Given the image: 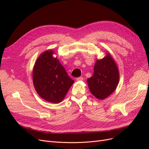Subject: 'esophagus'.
<instances>
[{
  "mask_svg": "<svg viewBox=\"0 0 149 149\" xmlns=\"http://www.w3.org/2000/svg\"><path fill=\"white\" fill-rule=\"evenodd\" d=\"M77 81H83V78L81 77V76H80V77H78L77 78Z\"/></svg>",
  "mask_w": 149,
  "mask_h": 149,
  "instance_id": "esophagus-1",
  "label": "esophagus"
}]
</instances>
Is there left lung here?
Returning a JSON list of instances; mask_svg holds the SVG:
<instances>
[{
    "mask_svg": "<svg viewBox=\"0 0 149 149\" xmlns=\"http://www.w3.org/2000/svg\"><path fill=\"white\" fill-rule=\"evenodd\" d=\"M119 81L118 68L109 53L102 59L97 60L94 67V73L88 78L90 91L98 100H104L113 93Z\"/></svg>",
    "mask_w": 149,
    "mask_h": 149,
    "instance_id": "obj_1",
    "label": "left lung"
}]
</instances>
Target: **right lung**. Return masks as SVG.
<instances>
[{
	"mask_svg": "<svg viewBox=\"0 0 149 149\" xmlns=\"http://www.w3.org/2000/svg\"><path fill=\"white\" fill-rule=\"evenodd\" d=\"M52 50L42 53L33 70V82L36 91L43 100L52 103L63 100L74 83Z\"/></svg>",
	"mask_w": 149,
	"mask_h": 149,
	"instance_id": "add662e5",
	"label": "right lung"
}]
</instances>
